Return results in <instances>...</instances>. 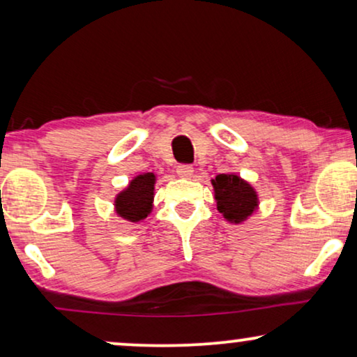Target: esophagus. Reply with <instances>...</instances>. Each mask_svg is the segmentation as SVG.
I'll list each match as a JSON object with an SVG mask.
<instances>
[{
    "instance_id": "obj_1",
    "label": "esophagus",
    "mask_w": 357,
    "mask_h": 357,
    "mask_svg": "<svg viewBox=\"0 0 357 357\" xmlns=\"http://www.w3.org/2000/svg\"><path fill=\"white\" fill-rule=\"evenodd\" d=\"M177 175L180 178H192L193 177V167L188 164H180L177 167Z\"/></svg>"
}]
</instances>
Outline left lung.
I'll return each mask as SVG.
<instances>
[{"label": "left lung", "mask_w": 357, "mask_h": 357, "mask_svg": "<svg viewBox=\"0 0 357 357\" xmlns=\"http://www.w3.org/2000/svg\"><path fill=\"white\" fill-rule=\"evenodd\" d=\"M218 211L229 222L241 224L250 218L258 208V195L255 188L236 174H219L211 180Z\"/></svg>", "instance_id": "obj_1"}]
</instances>
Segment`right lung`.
Segmentation results:
<instances>
[{
  "label": "right lung",
  "mask_w": 357,
  "mask_h": 357,
  "mask_svg": "<svg viewBox=\"0 0 357 357\" xmlns=\"http://www.w3.org/2000/svg\"><path fill=\"white\" fill-rule=\"evenodd\" d=\"M155 175L146 172L131 180L123 192L115 198V211L130 222H139L148 218L153 209Z\"/></svg>",
  "instance_id": "obj_1"
}]
</instances>
